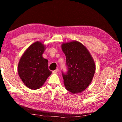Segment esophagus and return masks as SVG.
Segmentation results:
<instances>
[{"instance_id": "obj_1", "label": "esophagus", "mask_w": 122, "mask_h": 122, "mask_svg": "<svg viewBox=\"0 0 122 122\" xmlns=\"http://www.w3.org/2000/svg\"><path fill=\"white\" fill-rule=\"evenodd\" d=\"M57 71H58V69H56V70H55V71H52V73L53 74H56Z\"/></svg>"}]
</instances>
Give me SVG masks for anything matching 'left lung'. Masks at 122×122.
<instances>
[{
    "mask_svg": "<svg viewBox=\"0 0 122 122\" xmlns=\"http://www.w3.org/2000/svg\"><path fill=\"white\" fill-rule=\"evenodd\" d=\"M61 48L66 57L68 71L62 73L65 88L72 94L80 93L92 82L95 63L88 49L77 41L63 43Z\"/></svg>",
    "mask_w": 122,
    "mask_h": 122,
    "instance_id": "8db88e82",
    "label": "left lung"
}]
</instances>
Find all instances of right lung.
Instances as JSON below:
<instances>
[{
	"instance_id": "right-lung-1",
	"label": "right lung",
	"mask_w": 122,
	"mask_h": 122,
	"mask_svg": "<svg viewBox=\"0 0 122 122\" xmlns=\"http://www.w3.org/2000/svg\"><path fill=\"white\" fill-rule=\"evenodd\" d=\"M46 46L36 41L28 47L20 57L18 72L25 85L33 90L38 89L46 82L51 71L48 61L42 57Z\"/></svg>"
}]
</instances>
